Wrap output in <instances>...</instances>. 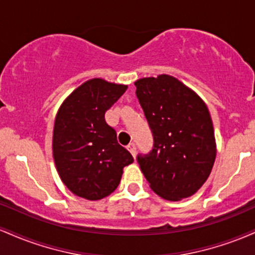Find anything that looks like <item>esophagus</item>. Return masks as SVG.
Instances as JSON below:
<instances>
[{
	"instance_id": "34e87169",
	"label": "esophagus",
	"mask_w": 255,
	"mask_h": 255,
	"mask_svg": "<svg viewBox=\"0 0 255 255\" xmlns=\"http://www.w3.org/2000/svg\"><path fill=\"white\" fill-rule=\"evenodd\" d=\"M127 150L130 152L131 156H135V151H136V147H135V144L134 142H130V144L127 145Z\"/></svg>"
}]
</instances>
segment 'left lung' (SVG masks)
Returning a JSON list of instances; mask_svg holds the SVG:
<instances>
[{
    "label": "left lung",
    "mask_w": 255,
    "mask_h": 255,
    "mask_svg": "<svg viewBox=\"0 0 255 255\" xmlns=\"http://www.w3.org/2000/svg\"><path fill=\"white\" fill-rule=\"evenodd\" d=\"M153 134V148L137 156L151 189L165 200L195 194L216 159L211 115L205 102L176 78L160 74L134 83Z\"/></svg>",
    "instance_id": "obj_1"
}]
</instances>
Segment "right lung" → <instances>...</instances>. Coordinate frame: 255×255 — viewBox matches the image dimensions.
Here are the masks:
<instances>
[{
    "label": "right lung",
    "instance_id": "1",
    "mask_svg": "<svg viewBox=\"0 0 255 255\" xmlns=\"http://www.w3.org/2000/svg\"><path fill=\"white\" fill-rule=\"evenodd\" d=\"M127 90V85L91 79L61 104L52 134V154L62 182L73 194L99 200L118 188L131 154L118 142L105 122V111Z\"/></svg>",
    "mask_w": 255,
    "mask_h": 255
}]
</instances>
